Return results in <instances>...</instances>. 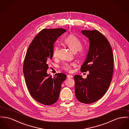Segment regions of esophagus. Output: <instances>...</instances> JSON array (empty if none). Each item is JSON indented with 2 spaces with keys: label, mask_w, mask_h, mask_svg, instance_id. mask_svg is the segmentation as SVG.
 Listing matches in <instances>:
<instances>
[{
  "label": "esophagus",
  "mask_w": 129,
  "mask_h": 129,
  "mask_svg": "<svg viewBox=\"0 0 129 129\" xmlns=\"http://www.w3.org/2000/svg\"><path fill=\"white\" fill-rule=\"evenodd\" d=\"M72 77H73L72 75H67V78H72Z\"/></svg>",
  "instance_id": "34e87169"
}]
</instances>
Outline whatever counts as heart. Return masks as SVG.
Returning <instances> with one entry per match:
<instances>
[{"label":"heart","mask_w":129,"mask_h":129,"mask_svg":"<svg viewBox=\"0 0 129 129\" xmlns=\"http://www.w3.org/2000/svg\"><path fill=\"white\" fill-rule=\"evenodd\" d=\"M64 42L70 49L73 51H78V55L81 58H85L87 55V51L85 48L82 47L81 41L76 36L73 34L69 35L64 40ZM59 51V46L56 45L54 46L53 50V56L56 57ZM75 66V63H64L62 66V69L66 71H71V67Z\"/></svg>","instance_id":"b5f03b06"}]
</instances>
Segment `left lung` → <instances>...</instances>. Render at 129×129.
<instances>
[{
  "label": "left lung",
  "instance_id": "obj_1",
  "mask_svg": "<svg viewBox=\"0 0 129 129\" xmlns=\"http://www.w3.org/2000/svg\"><path fill=\"white\" fill-rule=\"evenodd\" d=\"M89 39L87 58L81 68L82 72L89 71L87 78L76 75L75 93L78 100L85 104L94 103L103 97L112 81L113 58L112 47L106 37L97 30H83Z\"/></svg>",
  "mask_w": 129,
  "mask_h": 129
}]
</instances>
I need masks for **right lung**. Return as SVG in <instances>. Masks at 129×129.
Returning <instances> with one entry per match:
<instances>
[{
    "mask_svg": "<svg viewBox=\"0 0 129 129\" xmlns=\"http://www.w3.org/2000/svg\"><path fill=\"white\" fill-rule=\"evenodd\" d=\"M66 31L62 28L44 29L35 37L26 52L23 66L26 85L31 96L43 105L57 102L61 84L66 79L64 73H56L54 78L47 73L54 44Z\"/></svg>",
    "mask_w": 129,
    "mask_h": 129,
    "instance_id": "right-lung-1",
    "label": "right lung"
}]
</instances>
